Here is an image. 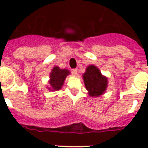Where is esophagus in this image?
Instances as JSON below:
<instances>
[{
  "label": "esophagus",
  "instance_id": "esophagus-1",
  "mask_svg": "<svg viewBox=\"0 0 148 148\" xmlns=\"http://www.w3.org/2000/svg\"><path fill=\"white\" fill-rule=\"evenodd\" d=\"M71 73L73 75H74V76H77V69H76V68H75V69H73L72 70Z\"/></svg>",
  "mask_w": 148,
  "mask_h": 148
}]
</instances>
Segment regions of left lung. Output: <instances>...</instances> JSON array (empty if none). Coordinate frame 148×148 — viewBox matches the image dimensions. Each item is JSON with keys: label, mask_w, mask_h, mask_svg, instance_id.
<instances>
[{"label": "left lung", "mask_w": 148, "mask_h": 148, "mask_svg": "<svg viewBox=\"0 0 148 148\" xmlns=\"http://www.w3.org/2000/svg\"><path fill=\"white\" fill-rule=\"evenodd\" d=\"M83 79L90 97H99L105 92L108 87V78L101 74L100 70L95 65H90L86 68Z\"/></svg>", "instance_id": "left-lung-1"}]
</instances>
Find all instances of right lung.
<instances>
[{"label":"right lung","instance_id":"right-lung-1","mask_svg":"<svg viewBox=\"0 0 148 148\" xmlns=\"http://www.w3.org/2000/svg\"><path fill=\"white\" fill-rule=\"evenodd\" d=\"M70 74V71L67 69H60L56 66L52 69L50 74V88L49 90H58L62 88L66 77Z\"/></svg>","mask_w":148,"mask_h":148}]
</instances>
